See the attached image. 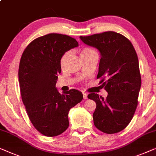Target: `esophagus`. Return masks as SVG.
<instances>
[{"label": "esophagus", "mask_w": 156, "mask_h": 156, "mask_svg": "<svg viewBox=\"0 0 156 156\" xmlns=\"http://www.w3.org/2000/svg\"><path fill=\"white\" fill-rule=\"evenodd\" d=\"M83 99H87V93H83Z\"/></svg>", "instance_id": "1"}]
</instances>
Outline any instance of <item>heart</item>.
<instances>
[{
  "label": "heart",
  "instance_id": "1",
  "mask_svg": "<svg viewBox=\"0 0 156 156\" xmlns=\"http://www.w3.org/2000/svg\"><path fill=\"white\" fill-rule=\"evenodd\" d=\"M93 53H95V51H94L93 49H90V48H84V49H83L82 50H81V51L80 53V58H81V57L90 55V54H92ZM69 54H70L69 51L66 52V53L63 55V56L61 57V67H63V66H64L66 61L68 57H69Z\"/></svg>",
  "mask_w": 156,
  "mask_h": 156
}]
</instances>
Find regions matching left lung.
<instances>
[{"mask_svg": "<svg viewBox=\"0 0 156 156\" xmlns=\"http://www.w3.org/2000/svg\"><path fill=\"white\" fill-rule=\"evenodd\" d=\"M80 39L99 51L97 78H102L100 83L108 93L106 98L95 93L87 95L96 103L94 124L109 134L119 132L130 123L138 105L141 78L136 52L128 39L115 32L80 36Z\"/></svg>", "mask_w": 156, "mask_h": 156, "instance_id": "left-lung-1", "label": "left lung"}]
</instances>
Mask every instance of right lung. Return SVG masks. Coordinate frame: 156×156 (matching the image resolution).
Listing matches in <instances>:
<instances>
[{"instance_id": "add662e5", "label": "right lung", "mask_w": 156, "mask_h": 156, "mask_svg": "<svg viewBox=\"0 0 156 156\" xmlns=\"http://www.w3.org/2000/svg\"><path fill=\"white\" fill-rule=\"evenodd\" d=\"M77 47L74 38L51 33L32 41L22 55L18 71L22 100L34 128L47 136L66 130L70 109L83 100L78 90L60 94L56 87L61 57Z\"/></svg>"}]
</instances>
